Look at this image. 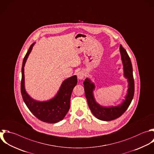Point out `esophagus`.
<instances>
[{"label": "esophagus", "mask_w": 154, "mask_h": 154, "mask_svg": "<svg viewBox=\"0 0 154 154\" xmlns=\"http://www.w3.org/2000/svg\"><path fill=\"white\" fill-rule=\"evenodd\" d=\"M85 76V74L84 73L82 72V71H79L78 73H77V77H78V79H82L84 78Z\"/></svg>", "instance_id": "1"}]
</instances>
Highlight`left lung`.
I'll list each match as a JSON object with an SVG mask.
<instances>
[{"label": "left lung", "mask_w": 154, "mask_h": 154, "mask_svg": "<svg viewBox=\"0 0 154 154\" xmlns=\"http://www.w3.org/2000/svg\"><path fill=\"white\" fill-rule=\"evenodd\" d=\"M121 58L123 65L124 76L128 79V89L125 100L118 106L105 107L97 103L93 96V90L95 86L91 81L86 78L84 82V91L88 106L93 114L98 119L103 121H110L120 117L128 109L134 94V81L133 78L132 66L130 58L126 50L120 46Z\"/></svg>", "instance_id": "left-lung-1"}]
</instances>
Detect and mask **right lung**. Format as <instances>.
I'll use <instances>...</instances> for the list:
<instances>
[{
  "label": "right lung",
  "mask_w": 154,
  "mask_h": 154,
  "mask_svg": "<svg viewBox=\"0 0 154 154\" xmlns=\"http://www.w3.org/2000/svg\"><path fill=\"white\" fill-rule=\"evenodd\" d=\"M34 45H31L23 61L20 87L22 97L28 109L38 119L46 123H57L62 120L69 110L70 97L77 84V77L75 75L64 81L57 95L50 100L39 102L31 98L25 88L24 67Z\"/></svg>",
  "instance_id": "obj_1"
}]
</instances>
